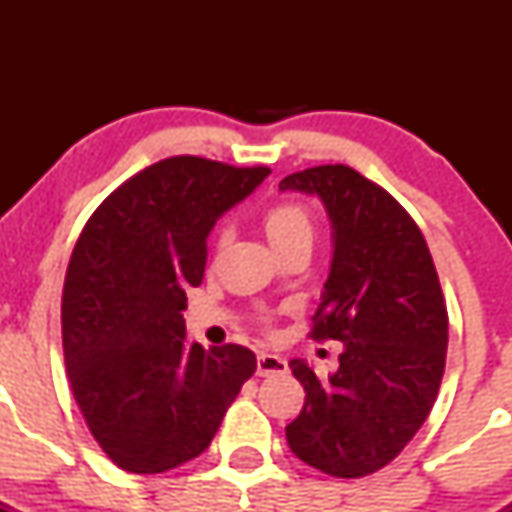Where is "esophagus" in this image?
Returning a JSON list of instances; mask_svg holds the SVG:
<instances>
[{"mask_svg": "<svg viewBox=\"0 0 512 512\" xmlns=\"http://www.w3.org/2000/svg\"><path fill=\"white\" fill-rule=\"evenodd\" d=\"M287 371V361L277 354H267L262 352L257 356V374L260 376H275V374H285Z\"/></svg>", "mask_w": 512, "mask_h": 512, "instance_id": "esophagus-1", "label": "esophagus"}]
</instances>
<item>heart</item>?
<instances>
[{"label":"heart","instance_id":"obj_1","mask_svg":"<svg viewBox=\"0 0 512 512\" xmlns=\"http://www.w3.org/2000/svg\"><path fill=\"white\" fill-rule=\"evenodd\" d=\"M267 237L277 250H287L292 245H312L314 240V218L312 210L299 200H280L262 213ZM225 240V232H218V242Z\"/></svg>","mask_w":512,"mask_h":512}]
</instances>
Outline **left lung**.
Returning a JSON list of instances; mask_svg holds the SVG:
<instances>
[{"instance_id":"8db88e82","label":"left lung","mask_w":512,"mask_h":512,"mask_svg":"<svg viewBox=\"0 0 512 512\" xmlns=\"http://www.w3.org/2000/svg\"><path fill=\"white\" fill-rule=\"evenodd\" d=\"M280 190L319 195L334 257L309 337L344 344L339 369L289 361L304 406L285 428L294 456L334 478L389 466L436 404L446 369L448 312L426 240L381 185L349 165H314Z\"/></svg>"}]
</instances>
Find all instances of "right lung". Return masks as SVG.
I'll return each mask as SVG.
<instances>
[{"instance_id": "add662e5", "label": "right lung", "mask_w": 512, "mask_h": 512, "mask_svg": "<svg viewBox=\"0 0 512 512\" xmlns=\"http://www.w3.org/2000/svg\"><path fill=\"white\" fill-rule=\"evenodd\" d=\"M270 175L198 156L148 165L94 210L71 252L61 339L98 446L128 473L198 458L255 374L240 344L185 339V289L203 282L215 220Z\"/></svg>"}]
</instances>
